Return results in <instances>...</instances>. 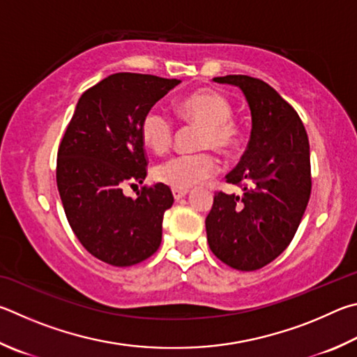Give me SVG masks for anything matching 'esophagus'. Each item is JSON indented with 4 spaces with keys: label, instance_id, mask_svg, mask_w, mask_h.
<instances>
[{
    "label": "esophagus",
    "instance_id": "34e87169",
    "mask_svg": "<svg viewBox=\"0 0 357 357\" xmlns=\"http://www.w3.org/2000/svg\"><path fill=\"white\" fill-rule=\"evenodd\" d=\"M172 195L175 201H180V199H183L186 195H188V190H172Z\"/></svg>",
    "mask_w": 357,
    "mask_h": 357
}]
</instances>
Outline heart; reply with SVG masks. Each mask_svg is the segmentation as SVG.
Instances as JSON below:
<instances>
[{
    "label": "heart",
    "mask_w": 357,
    "mask_h": 357,
    "mask_svg": "<svg viewBox=\"0 0 357 357\" xmlns=\"http://www.w3.org/2000/svg\"><path fill=\"white\" fill-rule=\"evenodd\" d=\"M178 114L186 122L201 125L199 149H215L220 153H229L238 144V128L232 122L234 109L222 93L204 89L185 97L177 106ZM141 137L153 152L161 153L171 146L174 123L165 111L150 108L141 121ZM216 172V160L208 152L175 155L153 167L156 182L172 190H190L202 183Z\"/></svg>",
    "instance_id": "b5f03b06"
}]
</instances>
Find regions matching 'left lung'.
Here are the masks:
<instances>
[{
  "mask_svg": "<svg viewBox=\"0 0 357 357\" xmlns=\"http://www.w3.org/2000/svg\"><path fill=\"white\" fill-rule=\"evenodd\" d=\"M240 87L251 109V137L226 180L243 195L218 192L205 220L211 252L240 271H255L282 254L310 197V150L298 112L265 81L248 75L213 78Z\"/></svg>",
  "mask_w": 357,
  "mask_h": 357,
  "instance_id": "8db88e82",
  "label": "left lung"
}]
</instances>
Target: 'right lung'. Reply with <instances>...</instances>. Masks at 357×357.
<instances>
[{
	"label": "right lung",
	"mask_w": 357,
	"mask_h": 357,
	"mask_svg": "<svg viewBox=\"0 0 357 357\" xmlns=\"http://www.w3.org/2000/svg\"><path fill=\"white\" fill-rule=\"evenodd\" d=\"M180 79L142 73L109 75L79 97L58 150L56 182L67 221L93 257L112 266L149 259L161 245L169 186L123 195L142 183L147 158L141 137L146 112Z\"/></svg>",
	"instance_id": "add662e5"
}]
</instances>
